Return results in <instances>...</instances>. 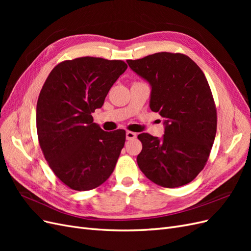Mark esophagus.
<instances>
[{"label": "esophagus", "mask_w": 251, "mask_h": 251, "mask_svg": "<svg viewBox=\"0 0 251 251\" xmlns=\"http://www.w3.org/2000/svg\"><path fill=\"white\" fill-rule=\"evenodd\" d=\"M126 135V139L127 140H131V139H134V138L137 137V134L134 133V132H131V131H127Z\"/></svg>", "instance_id": "esophagus-1"}]
</instances>
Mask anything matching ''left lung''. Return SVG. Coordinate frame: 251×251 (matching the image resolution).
<instances>
[{
  "label": "left lung",
  "mask_w": 251,
  "mask_h": 251,
  "mask_svg": "<svg viewBox=\"0 0 251 251\" xmlns=\"http://www.w3.org/2000/svg\"><path fill=\"white\" fill-rule=\"evenodd\" d=\"M126 62L150 82V108L165 119L161 140L148 133L138 135L139 169L162 187L185 185L204 169L216 137L217 109L207 79L182 53L158 52Z\"/></svg>",
  "instance_id": "obj_1"
}]
</instances>
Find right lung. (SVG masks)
Returning <instances> with one entry per match:
<instances>
[{"label":"right lung","mask_w":251,"mask_h":251,"mask_svg":"<svg viewBox=\"0 0 251 251\" xmlns=\"http://www.w3.org/2000/svg\"><path fill=\"white\" fill-rule=\"evenodd\" d=\"M124 60L68 59L53 68L36 104V131L55 176L74 191H90L111 176L126 142V131L105 132L91 113L101 108Z\"/></svg>","instance_id":"obj_1"}]
</instances>
